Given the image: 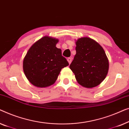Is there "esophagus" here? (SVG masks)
Here are the masks:
<instances>
[{
  "label": "esophagus",
  "mask_w": 129,
  "mask_h": 129,
  "mask_svg": "<svg viewBox=\"0 0 129 129\" xmlns=\"http://www.w3.org/2000/svg\"><path fill=\"white\" fill-rule=\"evenodd\" d=\"M67 61H68L69 64H70L72 62V58H67Z\"/></svg>",
  "instance_id": "34e87169"
}]
</instances>
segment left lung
Returning <instances> with one entry per match:
<instances>
[{"label": "left lung", "instance_id": "left-lung-1", "mask_svg": "<svg viewBox=\"0 0 129 129\" xmlns=\"http://www.w3.org/2000/svg\"><path fill=\"white\" fill-rule=\"evenodd\" d=\"M76 54L70 65L79 84L85 88L98 86L109 70V61L104 50L96 41L82 37L76 41Z\"/></svg>", "mask_w": 129, "mask_h": 129}]
</instances>
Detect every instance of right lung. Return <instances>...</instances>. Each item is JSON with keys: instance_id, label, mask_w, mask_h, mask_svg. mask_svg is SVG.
Returning <instances> with one entry per match:
<instances>
[{"instance_id": "1", "label": "right lung", "mask_w": 129, "mask_h": 129, "mask_svg": "<svg viewBox=\"0 0 129 129\" xmlns=\"http://www.w3.org/2000/svg\"><path fill=\"white\" fill-rule=\"evenodd\" d=\"M58 40L44 36L33 44L23 60V71L31 83L39 88L54 84L69 63L56 47Z\"/></svg>"}]
</instances>
